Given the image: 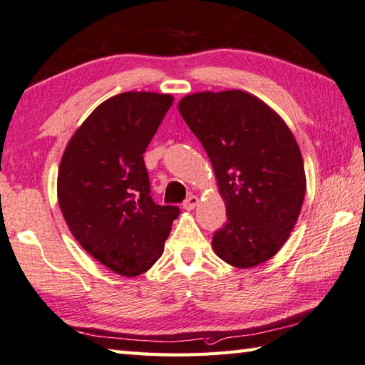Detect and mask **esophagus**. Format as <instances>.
<instances>
[{"mask_svg": "<svg viewBox=\"0 0 365 365\" xmlns=\"http://www.w3.org/2000/svg\"><path fill=\"white\" fill-rule=\"evenodd\" d=\"M197 203H199V199H197V195H189L186 202L182 203V208L187 210V212H190V210H194L197 207Z\"/></svg>", "mask_w": 365, "mask_h": 365, "instance_id": "obj_1", "label": "esophagus"}]
</instances>
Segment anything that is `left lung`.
<instances>
[{"label": "left lung", "mask_w": 365, "mask_h": 365, "mask_svg": "<svg viewBox=\"0 0 365 365\" xmlns=\"http://www.w3.org/2000/svg\"><path fill=\"white\" fill-rule=\"evenodd\" d=\"M178 108L205 149L226 203L215 253L242 269L264 263L289 239L304 200V165L292 131L240 89L189 94Z\"/></svg>", "instance_id": "left-lung-1"}]
</instances>
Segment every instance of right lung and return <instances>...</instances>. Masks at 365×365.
I'll return each instance as SVG.
<instances>
[{
    "mask_svg": "<svg viewBox=\"0 0 365 365\" xmlns=\"http://www.w3.org/2000/svg\"><path fill=\"white\" fill-rule=\"evenodd\" d=\"M173 96L128 91L102 102L63 150L57 199L70 232L108 269L125 277L162 257L179 208L157 205L143 153Z\"/></svg>",
    "mask_w": 365,
    "mask_h": 365,
    "instance_id": "1",
    "label": "right lung"
}]
</instances>
